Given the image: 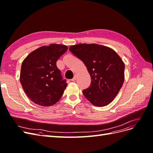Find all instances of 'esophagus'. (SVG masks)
Instances as JSON below:
<instances>
[{"label": "esophagus", "mask_w": 153, "mask_h": 153, "mask_svg": "<svg viewBox=\"0 0 153 153\" xmlns=\"http://www.w3.org/2000/svg\"><path fill=\"white\" fill-rule=\"evenodd\" d=\"M76 77H77V75H76V74H75V75H74L73 78H72V79H71V81H75V80H76Z\"/></svg>", "instance_id": "obj_1"}]
</instances>
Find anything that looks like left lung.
Masks as SVG:
<instances>
[{
  "mask_svg": "<svg viewBox=\"0 0 153 153\" xmlns=\"http://www.w3.org/2000/svg\"><path fill=\"white\" fill-rule=\"evenodd\" d=\"M70 52L84 63L91 78L90 86L83 91L85 98L96 106H104L114 100L123 86L124 63L109 47L97 44H78Z\"/></svg>",
  "mask_w": 153,
  "mask_h": 153,
  "instance_id": "1",
  "label": "left lung"
}]
</instances>
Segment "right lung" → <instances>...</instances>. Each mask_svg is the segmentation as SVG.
<instances>
[{
    "label": "right lung",
    "mask_w": 153,
    "mask_h": 153,
    "mask_svg": "<svg viewBox=\"0 0 153 153\" xmlns=\"http://www.w3.org/2000/svg\"><path fill=\"white\" fill-rule=\"evenodd\" d=\"M68 50L64 45L51 44L34 50L24 60L20 80L24 91L37 105L49 106L61 99L68 84L57 68V59Z\"/></svg>",
    "instance_id": "add662e5"
}]
</instances>
